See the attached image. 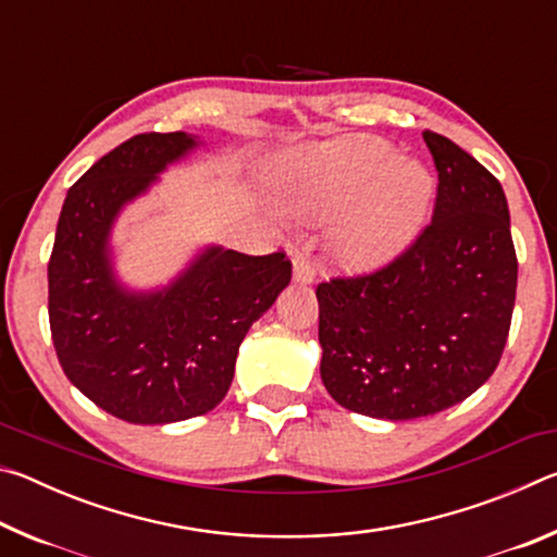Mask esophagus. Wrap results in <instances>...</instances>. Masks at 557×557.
<instances>
[{"label": "esophagus", "mask_w": 557, "mask_h": 557, "mask_svg": "<svg viewBox=\"0 0 557 557\" xmlns=\"http://www.w3.org/2000/svg\"><path fill=\"white\" fill-rule=\"evenodd\" d=\"M314 268L309 265L305 258H297L295 260V270H292V280L297 282V285H309V282H314Z\"/></svg>", "instance_id": "34e87169"}]
</instances>
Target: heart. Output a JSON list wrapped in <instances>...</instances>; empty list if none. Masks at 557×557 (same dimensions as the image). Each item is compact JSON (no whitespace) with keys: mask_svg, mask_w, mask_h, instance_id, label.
<instances>
[{"mask_svg":"<svg viewBox=\"0 0 557 557\" xmlns=\"http://www.w3.org/2000/svg\"><path fill=\"white\" fill-rule=\"evenodd\" d=\"M285 182L309 219L342 215L334 256L346 270H375L408 248L432 199V176L379 137L351 135L299 154Z\"/></svg>","mask_w":557,"mask_h":557,"instance_id":"1","label":"heart"}]
</instances>
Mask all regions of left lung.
I'll return each mask as SVG.
<instances>
[{
    "instance_id": "left-lung-1",
    "label": "left lung",
    "mask_w": 557,
    "mask_h": 557,
    "mask_svg": "<svg viewBox=\"0 0 557 557\" xmlns=\"http://www.w3.org/2000/svg\"><path fill=\"white\" fill-rule=\"evenodd\" d=\"M437 166L430 225L388 265L317 287L322 381L346 410L428 418L469 398L502 361L518 260L498 178L425 129Z\"/></svg>"
}]
</instances>
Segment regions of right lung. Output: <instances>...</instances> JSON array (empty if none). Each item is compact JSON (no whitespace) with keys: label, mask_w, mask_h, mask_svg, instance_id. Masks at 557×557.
Here are the masks:
<instances>
[{"label":"right lung","mask_w":557,"mask_h":557,"mask_svg":"<svg viewBox=\"0 0 557 557\" xmlns=\"http://www.w3.org/2000/svg\"><path fill=\"white\" fill-rule=\"evenodd\" d=\"M199 147L186 132H145L98 159L69 188L49 260V322L63 373L86 398L135 425L213 410L231 388L252 322L292 280L285 252L209 245L172 285L122 287L110 258L120 211Z\"/></svg>","instance_id":"right-lung-1"}]
</instances>
